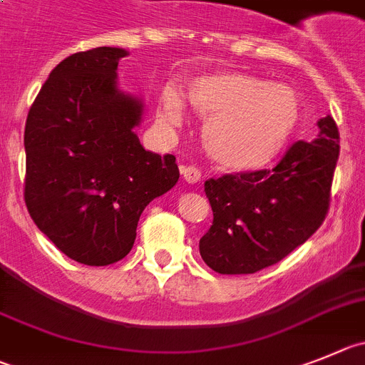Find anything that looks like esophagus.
<instances>
[{
    "instance_id": "1",
    "label": "esophagus",
    "mask_w": 365,
    "mask_h": 365,
    "mask_svg": "<svg viewBox=\"0 0 365 365\" xmlns=\"http://www.w3.org/2000/svg\"><path fill=\"white\" fill-rule=\"evenodd\" d=\"M182 175L183 178H185V182L189 183H196L200 182V178H202V173H200V169L196 165H183Z\"/></svg>"
}]
</instances>
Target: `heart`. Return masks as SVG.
Here are the masks:
<instances>
[{"label": "heart", "mask_w": 365, "mask_h": 365, "mask_svg": "<svg viewBox=\"0 0 365 365\" xmlns=\"http://www.w3.org/2000/svg\"><path fill=\"white\" fill-rule=\"evenodd\" d=\"M187 98L200 115L209 117L203 138L212 158L241 171L272 162L301 117L299 95L290 86L247 73L196 77L187 86ZM158 117L163 124H182L185 98L175 84L160 91Z\"/></svg>", "instance_id": "obj_1"}]
</instances>
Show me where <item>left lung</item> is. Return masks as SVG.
Masks as SVG:
<instances>
[{
    "label": "left lung",
    "mask_w": 365,
    "mask_h": 365,
    "mask_svg": "<svg viewBox=\"0 0 365 365\" xmlns=\"http://www.w3.org/2000/svg\"><path fill=\"white\" fill-rule=\"evenodd\" d=\"M313 142L297 140L274 169L209 178L205 194L212 225L200 254L217 274H255L279 263L326 220L339 160V128L331 117L317 122Z\"/></svg>",
    "instance_id": "8db88e82"
}]
</instances>
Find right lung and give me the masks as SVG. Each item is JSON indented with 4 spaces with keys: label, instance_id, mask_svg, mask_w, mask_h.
<instances>
[{
    "label": "right lung",
    "instance_id": "add662e5",
    "mask_svg": "<svg viewBox=\"0 0 365 365\" xmlns=\"http://www.w3.org/2000/svg\"><path fill=\"white\" fill-rule=\"evenodd\" d=\"M122 48L61 61L25 125V203L37 229L88 267L124 259L149 202L180 178L176 158L142 148V102L117 88Z\"/></svg>",
    "mask_w": 365,
    "mask_h": 365
}]
</instances>
